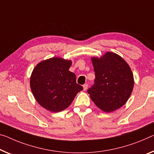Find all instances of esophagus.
Wrapping results in <instances>:
<instances>
[{
	"instance_id": "1",
	"label": "esophagus",
	"mask_w": 154,
	"mask_h": 154,
	"mask_svg": "<svg viewBox=\"0 0 154 154\" xmlns=\"http://www.w3.org/2000/svg\"><path fill=\"white\" fill-rule=\"evenodd\" d=\"M87 87H88V85H87V84H85V85H83V89H84L85 91H86V90H87Z\"/></svg>"
}]
</instances>
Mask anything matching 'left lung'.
I'll return each instance as SVG.
<instances>
[{"mask_svg":"<svg viewBox=\"0 0 154 154\" xmlns=\"http://www.w3.org/2000/svg\"><path fill=\"white\" fill-rule=\"evenodd\" d=\"M95 73L94 84L88 93L98 108L111 112L123 106L134 87V75L120 56L107 52L100 58H92Z\"/></svg>","mask_w":154,"mask_h":154,"instance_id":"left-lung-1","label":"left lung"}]
</instances>
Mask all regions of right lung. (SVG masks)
<instances>
[{
  "label": "right lung",
  "instance_id": "1",
  "mask_svg": "<svg viewBox=\"0 0 154 154\" xmlns=\"http://www.w3.org/2000/svg\"><path fill=\"white\" fill-rule=\"evenodd\" d=\"M71 65L70 60L51 58L38 64L32 72L31 89L36 101L46 109L64 110L83 89L76 83L75 74L69 71Z\"/></svg>",
  "mask_w": 154,
  "mask_h": 154
}]
</instances>
